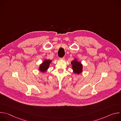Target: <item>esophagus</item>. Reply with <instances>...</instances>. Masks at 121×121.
Listing matches in <instances>:
<instances>
[{
  "mask_svg": "<svg viewBox=\"0 0 121 121\" xmlns=\"http://www.w3.org/2000/svg\"><path fill=\"white\" fill-rule=\"evenodd\" d=\"M60 59H61V60H65V57H63L60 58Z\"/></svg>",
  "mask_w": 121,
  "mask_h": 121,
  "instance_id": "obj_1",
  "label": "esophagus"
}]
</instances>
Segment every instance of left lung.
I'll return each instance as SVG.
<instances>
[{"instance_id": "1", "label": "left lung", "mask_w": 121, "mask_h": 121, "mask_svg": "<svg viewBox=\"0 0 121 121\" xmlns=\"http://www.w3.org/2000/svg\"><path fill=\"white\" fill-rule=\"evenodd\" d=\"M72 69L75 73L79 74L82 72L83 65L81 62H78L77 59H75L71 62Z\"/></svg>"}]
</instances>
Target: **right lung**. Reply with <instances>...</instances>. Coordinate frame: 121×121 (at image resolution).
<instances>
[{
  "label": "right lung",
  "instance_id": "add662e5",
  "mask_svg": "<svg viewBox=\"0 0 121 121\" xmlns=\"http://www.w3.org/2000/svg\"><path fill=\"white\" fill-rule=\"evenodd\" d=\"M52 60L45 59L43 62L40 65L39 70L42 72H45L47 70Z\"/></svg>",
  "mask_w": 121,
  "mask_h": 121
}]
</instances>
